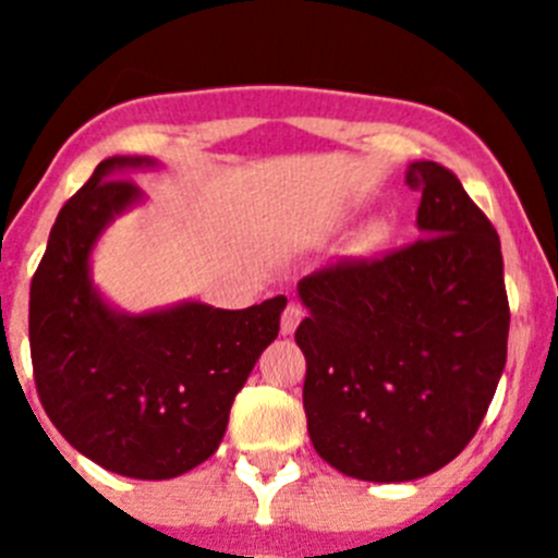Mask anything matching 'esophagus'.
Here are the masks:
<instances>
[{"label":"esophagus","mask_w":558,"mask_h":558,"mask_svg":"<svg viewBox=\"0 0 558 558\" xmlns=\"http://www.w3.org/2000/svg\"><path fill=\"white\" fill-rule=\"evenodd\" d=\"M302 318H304L302 304L288 302V307H284V313H282V335H293L295 327L302 324Z\"/></svg>","instance_id":"34e87169"}]
</instances>
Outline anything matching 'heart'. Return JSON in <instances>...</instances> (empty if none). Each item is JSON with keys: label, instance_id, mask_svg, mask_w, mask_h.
I'll return each mask as SVG.
<instances>
[{"label": "heart", "instance_id": "1", "mask_svg": "<svg viewBox=\"0 0 558 558\" xmlns=\"http://www.w3.org/2000/svg\"><path fill=\"white\" fill-rule=\"evenodd\" d=\"M379 236H383V229H377V226H372V229L366 231V243H377Z\"/></svg>", "mask_w": 558, "mask_h": 558}]
</instances>
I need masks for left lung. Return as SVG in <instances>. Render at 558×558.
Instances as JSON below:
<instances>
[{
  "mask_svg": "<svg viewBox=\"0 0 558 558\" xmlns=\"http://www.w3.org/2000/svg\"><path fill=\"white\" fill-rule=\"evenodd\" d=\"M405 181L422 192V240L299 282L310 441L329 466L374 483L425 477L470 445L509 343L495 226L438 161H413Z\"/></svg>",
  "mask_w": 558,
  "mask_h": 558,
  "instance_id": "obj_1",
  "label": "left lung"
}]
</instances>
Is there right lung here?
Listing matches in <instances>:
<instances>
[{"label":"right lung","mask_w":558,"mask_h":558,"mask_svg":"<svg viewBox=\"0 0 558 558\" xmlns=\"http://www.w3.org/2000/svg\"><path fill=\"white\" fill-rule=\"evenodd\" d=\"M150 159L113 156L63 204L29 284V357L49 422L69 445L140 481H167L223 441L236 391L279 335L288 299L245 310L186 302L159 313L108 307L88 256L142 190L120 175Z\"/></svg>","instance_id":"1"}]
</instances>
